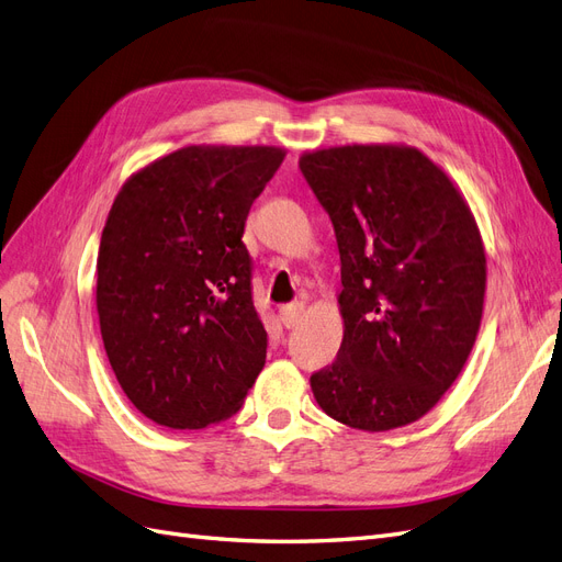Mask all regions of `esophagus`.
Instances as JSON below:
<instances>
[{"mask_svg":"<svg viewBox=\"0 0 562 562\" xmlns=\"http://www.w3.org/2000/svg\"><path fill=\"white\" fill-rule=\"evenodd\" d=\"M281 323L285 328H295L297 323L302 321V314H304V304L302 302H293V304H285V307H281Z\"/></svg>","mask_w":562,"mask_h":562,"instance_id":"1","label":"esophagus"}]
</instances>
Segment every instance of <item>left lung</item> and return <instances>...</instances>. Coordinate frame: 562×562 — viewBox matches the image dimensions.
Returning <instances> with one entry per match:
<instances>
[{"label":"left lung","instance_id":"8db88e82","mask_svg":"<svg viewBox=\"0 0 562 562\" xmlns=\"http://www.w3.org/2000/svg\"><path fill=\"white\" fill-rule=\"evenodd\" d=\"M300 171L333 220L342 262L345 335L310 380L314 398L351 429L413 424L475 345L487 279L481 229L443 168L411 145L312 149Z\"/></svg>","mask_w":562,"mask_h":562}]
</instances>
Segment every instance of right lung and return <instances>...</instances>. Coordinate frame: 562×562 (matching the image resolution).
Segmentation results:
<instances>
[{"label":"right lung","instance_id":"1","mask_svg":"<svg viewBox=\"0 0 562 562\" xmlns=\"http://www.w3.org/2000/svg\"><path fill=\"white\" fill-rule=\"evenodd\" d=\"M283 157L274 145H187L114 196L95 265L100 335L124 394L159 427L229 419L265 368L241 236Z\"/></svg>","mask_w":562,"mask_h":562}]
</instances>
